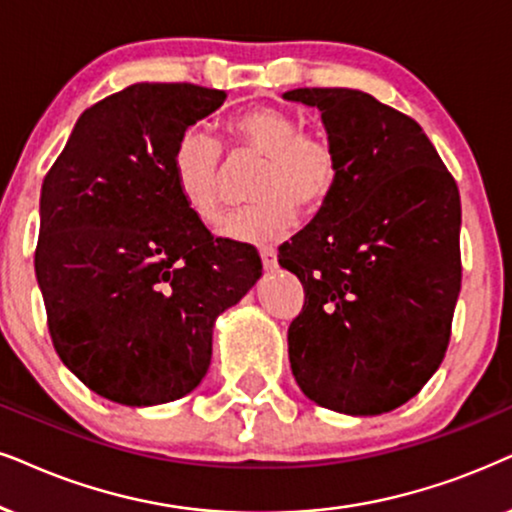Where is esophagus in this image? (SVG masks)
<instances>
[{
  "mask_svg": "<svg viewBox=\"0 0 512 512\" xmlns=\"http://www.w3.org/2000/svg\"><path fill=\"white\" fill-rule=\"evenodd\" d=\"M258 254H261V261H263V268L265 270H272L277 265V254L272 247H261L258 249Z\"/></svg>",
  "mask_w": 512,
  "mask_h": 512,
  "instance_id": "obj_1",
  "label": "esophagus"
}]
</instances>
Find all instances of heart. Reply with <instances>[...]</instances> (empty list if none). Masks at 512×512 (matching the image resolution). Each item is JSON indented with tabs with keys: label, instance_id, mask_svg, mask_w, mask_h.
<instances>
[{
	"label": "heart",
	"instance_id": "obj_1",
	"mask_svg": "<svg viewBox=\"0 0 512 512\" xmlns=\"http://www.w3.org/2000/svg\"><path fill=\"white\" fill-rule=\"evenodd\" d=\"M230 155H256L261 167L251 185L249 207L232 211L218 232L235 242H263L294 225L298 209L317 214L334 195L341 159L334 138L303 129L301 119L275 105H254L225 124ZM221 143L207 131L185 129L171 150V174L185 207L199 221L221 216L223 185Z\"/></svg>",
	"mask_w": 512,
	"mask_h": 512
}]
</instances>
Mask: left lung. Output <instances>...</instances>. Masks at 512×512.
<instances>
[{
    "mask_svg": "<svg viewBox=\"0 0 512 512\" xmlns=\"http://www.w3.org/2000/svg\"><path fill=\"white\" fill-rule=\"evenodd\" d=\"M317 105L341 174L334 195L280 247L305 301L289 324L298 388L320 407L386 414L447 353L461 291V197L414 119L355 89H294Z\"/></svg>",
    "mask_w": 512,
    "mask_h": 512,
    "instance_id": "8db88e82",
    "label": "left lung"
}]
</instances>
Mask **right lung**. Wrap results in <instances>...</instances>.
I'll use <instances>...</instances> for the list:
<instances>
[{
	"label": "right lung",
	"instance_id": "1",
	"mask_svg": "<svg viewBox=\"0 0 512 512\" xmlns=\"http://www.w3.org/2000/svg\"><path fill=\"white\" fill-rule=\"evenodd\" d=\"M223 101L185 82L126 86L82 112L44 176L35 272L53 348L110 402L195 390L216 317L261 277L258 251L214 240L171 174L176 138Z\"/></svg>",
	"mask_w": 512,
	"mask_h": 512
}]
</instances>
